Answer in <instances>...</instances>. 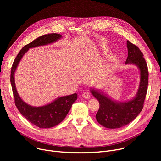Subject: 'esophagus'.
Segmentation results:
<instances>
[{
    "instance_id": "esophagus-1",
    "label": "esophagus",
    "mask_w": 161,
    "mask_h": 161,
    "mask_svg": "<svg viewBox=\"0 0 161 161\" xmlns=\"http://www.w3.org/2000/svg\"><path fill=\"white\" fill-rule=\"evenodd\" d=\"M82 97H83V98H86V99L90 98H91V95H90L89 92H88V91H85V92H83V93H82Z\"/></svg>"
}]
</instances>
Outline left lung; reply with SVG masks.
Instances as JSON below:
<instances>
[{"label": "left lung", "mask_w": 161, "mask_h": 161, "mask_svg": "<svg viewBox=\"0 0 161 161\" xmlns=\"http://www.w3.org/2000/svg\"><path fill=\"white\" fill-rule=\"evenodd\" d=\"M126 44L128 57L126 64H136L140 71V84L136 97L129 102L116 103L97 91L91 90L100 104L96 119L101 125L108 129L120 128L132 121L142 110L147 91L149 72L143 55L130 41L128 40Z\"/></svg>", "instance_id": "1"}]
</instances>
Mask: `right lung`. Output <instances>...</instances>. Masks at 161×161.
Here are the masks:
<instances>
[{"label": "right lung", "instance_id": "1", "mask_svg": "<svg viewBox=\"0 0 161 161\" xmlns=\"http://www.w3.org/2000/svg\"><path fill=\"white\" fill-rule=\"evenodd\" d=\"M61 38V35L56 33L47 34L37 38L31 43L25 45L20 50L14 59L12 66L10 82L15 104L23 116L32 124L38 126L39 128H51L63 121L67 114L69 113L72 105L77 99L78 95L74 93L71 95L60 97L53 103L44 106L32 107L24 103L17 92L14 81V72L21 58L29 48L52 43Z\"/></svg>", "mask_w": 161, "mask_h": 161}]
</instances>
